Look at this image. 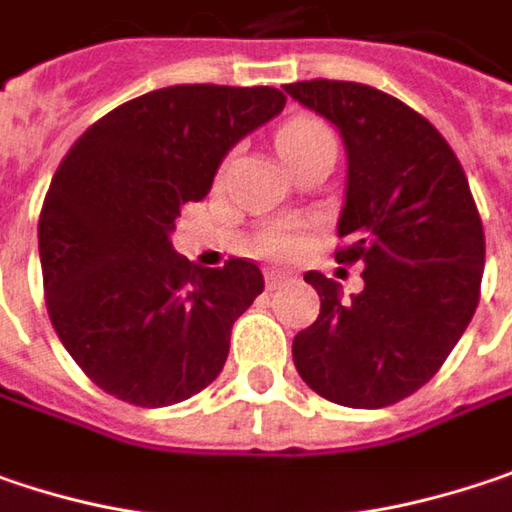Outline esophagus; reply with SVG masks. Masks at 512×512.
<instances>
[{"label": "esophagus", "mask_w": 512, "mask_h": 512, "mask_svg": "<svg viewBox=\"0 0 512 512\" xmlns=\"http://www.w3.org/2000/svg\"><path fill=\"white\" fill-rule=\"evenodd\" d=\"M265 282H268V288L274 291V288H279V285H285V282H288V274H282V271H268V274H265Z\"/></svg>", "instance_id": "obj_1"}]
</instances>
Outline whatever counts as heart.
Masks as SVG:
<instances>
[{"mask_svg": "<svg viewBox=\"0 0 512 512\" xmlns=\"http://www.w3.org/2000/svg\"><path fill=\"white\" fill-rule=\"evenodd\" d=\"M326 142H335L332 130L314 116H294L276 130V151L282 154V160L288 165H294L297 157H303L306 151L317 148V145H326ZM297 247H300V233L294 227H271L259 238V250L268 256H288Z\"/></svg>", "mask_w": 512, "mask_h": 512, "instance_id": "heart-1", "label": "heart"}]
</instances>
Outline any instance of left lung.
Listing matches in <instances>:
<instances>
[{
  "label": "left lung",
  "mask_w": 512,
  "mask_h": 512,
  "mask_svg": "<svg viewBox=\"0 0 512 512\" xmlns=\"http://www.w3.org/2000/svg\"><path fill=\"white\" fill-rule=\"evenodd\" d=\"M282 90L341 130L347 203L338 265H364V291L309 271L320 314L294 338L311 390L347 408H387L428 382L481 300L484 224L463 165L425 116L352 81H297Z\"/></svg>",
  "instance_id": "1"
}]
</instances>
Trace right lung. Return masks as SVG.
<instances>
[{"label":"right lung","mask_w":512,"mask_h":512,"mask_svg":"<svg viewBox=\"0 0 512 512\" xmlns=\"http://www.w3.org/2000/svg\"><path fill=\"white\" fill-rule=\"evenodd\" d=\"M282 107L276 87H165L101 116L60 160L37 224L46 309L104 393L163 408L224 370L262 271L250 259L198 268L168 233L224 154Z\"/></svg>","instance_id":"obj_1"}]
</instances>
